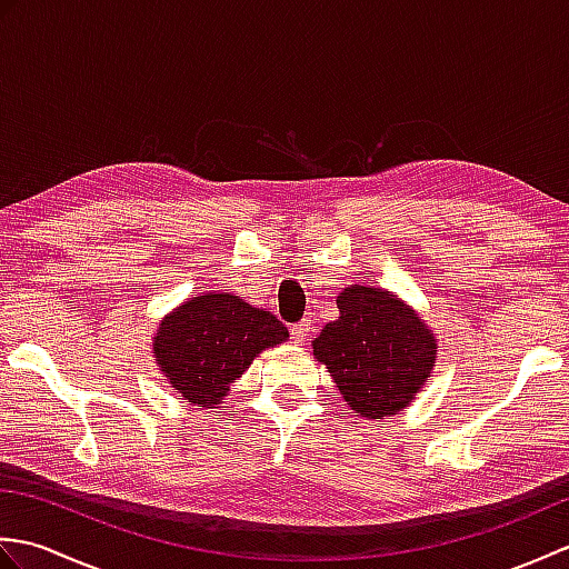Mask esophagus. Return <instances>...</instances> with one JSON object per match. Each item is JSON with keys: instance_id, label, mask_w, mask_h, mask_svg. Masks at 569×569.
Returning a JSON list of instances; mask_svg holds the SVG:
<instances>
[{"instance_id": "esophagus-1", "label": "esophagus", "mask_w": 569, "mask_h": 569, "mask_svg": "<svg viewBox=\"0 0 569 569\" xmlns=\"http://www.w3.org/2000/svg\"><path fill=\"white\" fill-rule=\"evenodd\" d=\"M310 320H303V322H298V325H293L291 328V337H293V342L296 345H306V340H308V335H310Z\"/></svg>"}]
</instances>
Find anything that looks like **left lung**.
Returning <instances> with one entry per match:
<instances>
[{"label": "left lung", "mask_w": 569, "mask_h": 569, "mask_svg": "<svg viewBox=\"0 0 569 569\" xmlns=\"http://www.w3.org/2000/svg\"><path fill=\"white\" fill-rule=\"evenodd\" d=\"M340 318L312 342L347 406L361 418L403 410L428 381L438 345L413 308L383 288L349 286L337 296Z\"/></svg>", "instance_id": "obj_1"}]
</instances>
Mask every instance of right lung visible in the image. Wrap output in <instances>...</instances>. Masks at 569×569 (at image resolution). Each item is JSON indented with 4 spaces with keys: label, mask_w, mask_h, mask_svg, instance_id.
<instances>
[{
    "label": "right lung",
    "mask_w": 569,
    "mask_h": 569,
    "mask_svg": "<svg viewBox=\"0 0 569 569\" xmlns=\"http://www.w3.org/2000/svg\"><path fill=\"white\" fill-rule=\"evenodd\" d=\"M286 337L288 330L269 310L234 293H202L161 320L153 357L188 403L217 408L253 357Z\"/></svg>",
    "instance_id": "right-lung-1"
}]
</instances>
